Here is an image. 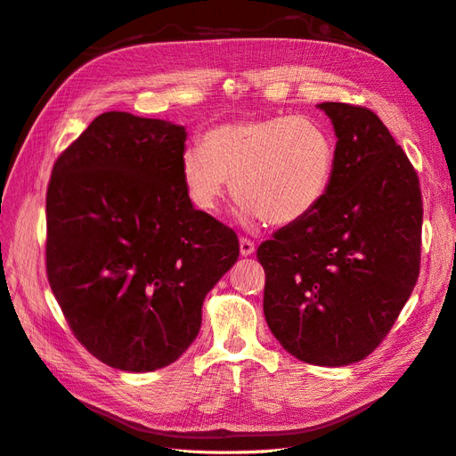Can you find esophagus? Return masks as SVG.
Masks as SVG:
<instances>
[{
	"instance_id": "obj_1",
	"label": "esophagus",
	"mask_w": 456,
	"mask_h": 456,
	"mask_svg": "<svg viewBox=\"0 0 456 456\" xmlns=\"http://www.w3.org/2000/svg\"><path fill=\"white\" fill-rule=\"evenodd\" d=\"M240 253L241 256H251L255 253V243L247 238L240 240Z\"/></svg>"
}]
</instances>
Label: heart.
<instances>
[{
  "label": "heart",
  "mask_w": 456,
  "mask_h": 456,
  "mask_svg": "<svg viewBox=\"0 0 456 456\" xmlns=\"http://www.w3.org/2000/svg\"><path fill=\"white\" fill-rule=\"evenodd\" d=\"M337 146L320 119L273 116L223 123L188 146L181 175L188 196L203 211H216L233 184L249 220L291 226L312 215L335 171Z\"/></svg>",
  "instance_id": "1"
}]
</instances>
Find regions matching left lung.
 I'll use <instances>...</instances> for the list:
<instances>
[{
  "label": "left lung",
  "instance_id": "8db88e82",
  "mask_svg": "<svg viewBox=\"0 0 456 456\" xmlns=\"http://www.w3.org/2000/svg\"><path fill=\"white\" fill-rule=\"evenodd\" d=\"M337 134L335 171L317 209L262 243L265 315L297 360L342 367L375 350L420 270L417 171L375 112L322 102Z\"/></svg>",
  "mask_w": 456,
  "mask_h": 456
}]
</instances>
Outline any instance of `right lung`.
<instances>
[{"label":"right lung","instance_id":"add662e5","mask_svg":"<svg viewBox=\"0 0 456 456\" xmlns=\"http://www.w3.org/2000/svg\"><path fill=\"white\" fill-rule=\"evenodd\" d=\"M186 129L106 112L54 161L47 278L76 338L102 363L148 372L181 357L207 293L236 265L238 236L194 209Z\"/></svg>","mask_w":456,"mask_h":456}]
</instances>
